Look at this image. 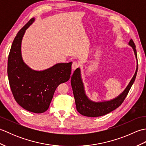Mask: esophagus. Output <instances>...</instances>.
<instances>
[{
    "label": "esophagus",
    "mask_w": 146,
    "mask_h": 146,
    "mask_svg": "<svg viewBox=\"0 0 146 146\" xmlns=\"http://www.w3.org/2000/svg\"><path fill=\"white\" fill-rule=\"evenodd\" d=\"M79 66H80V64L78 63V62L74 61L72 64V66H71V68H72L73 70H75L76 69V68H78Z\"/></svg>",
    "instance_id": "esophagus-1"
}]
</instances>
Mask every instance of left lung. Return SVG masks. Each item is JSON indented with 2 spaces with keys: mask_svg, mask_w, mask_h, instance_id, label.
<instances>
[{
  "mask_svg": "<svg viewBox=\"0 0 146 146\" xmlns=\"http://www.w3.org/2000/svg\"><path fill=\"white\" fill-rule=\"evenodd\" d=\"M129 44L132 46L134 49L136 59L137 57V51H136L135 45L132 39L129 42ZM138 69V63L137 69L134 76L130 82L129 84L127 86L124 91L122 93L119 97L113 99V100L107 102H94L89 100L85 94L84 87L81 79L80 68H77L74 71L72 76L71 78V84L73 89V92L75 98L76 110L78 112L86 117H100L111 112V111L116 109L123 103L125 98L127 95L133 83H134L136 75H137Z\"/></svg>",
  "mask_w": 146,
  "mask_h": 146,
  "instance_id": "obj_1",
  "label": "left lung"
}]
</instances>
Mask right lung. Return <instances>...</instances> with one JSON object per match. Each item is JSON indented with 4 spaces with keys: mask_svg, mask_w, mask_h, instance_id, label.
<instances>
[{
    "mask_svg": "<svg viewBox=\"0 0 146 146\" xmlns=\"http://www.w3.org/2000/svg\"><path fill=\"white\" fill-rule=\"evenodd\" d=\"M34 21L35 18L31 19L14 39L8 57L7 75L17 103L27 111L40 113L48 109L58 86L70 78L72 62L58 63L41 71L33 70L24 63L21 51L22 39Z\"/></svg>",
    "mask_w": 146,
    "mask_h": 146,
    "instance_id": "obj_1",
    "label": "right lung"
}]
</instances>
